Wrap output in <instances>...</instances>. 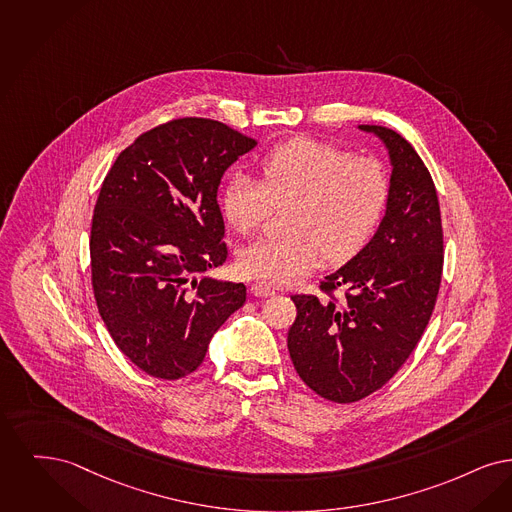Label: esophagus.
Segmentation results:
<instances>
[{"label": "esophagus", "mask_w": 512, "mask_h": 512, "mask_svg": "<svg viewBox=\"0 0 512 512\" xmlns=\"http://www.w3.org/2000/svg\"><path fill=\"white\" fill-rule=\"evenodd\" d=\"M250 292H252L254 296H273V294H275V289L267 287L264 283H254V285L250 287Z\"/></svg>", "instance_id": "1"}]
</instances>
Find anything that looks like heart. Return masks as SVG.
Returning a JSON list of instances; mask_svg holds the SVG:
<instances>
[{
	"label": "heart",
	"instance_id": "heart-1",
	"mask_svg": "<svg viewBox=\"0 0 512 512\" xmlns=\"http://www.w3.org/2000/svg\"><path fill=\"white\" fill-rule=\"evenodd\" d=\"M260 181L235 174L222 193L227 223L248 235L258 231L273 206L289 204V233L246 246L237 266L248 279L287 287L325 260L344 264L357 256L382 222L392 181L373 156L310 137L277 145L258 162Z\"/></svg>",
	"mask_w": 512,
	"mask_h": 512
}]
</instances>
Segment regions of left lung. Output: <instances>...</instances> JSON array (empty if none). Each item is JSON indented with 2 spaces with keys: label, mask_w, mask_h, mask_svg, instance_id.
Here are the masks:
<instances>
[{
  "label": "left lung",
  "mask_w": 512,
  "mask_h": 512,
  "mask_svg": "<svg viewBox=\"0 0 512 512\" xmlns=\"http://www.w3.org/2000/svg\"><path fill=\"white\" fill-rule=\"evenodd\" d=\"M361 130L386 143L394 164L386 216L369 245L319 283L323 298L290 296L292 365L334 403L363 400L400 371L434 312L444 269L440 202L421 156L390 128Z\"/></svg>",
  "instance_id": "8db88e82"
}]
</instances>
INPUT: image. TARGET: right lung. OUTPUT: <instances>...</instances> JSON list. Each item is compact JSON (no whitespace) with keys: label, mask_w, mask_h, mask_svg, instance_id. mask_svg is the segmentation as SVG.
Returning a JSON list of instances; mask_svg holds the SVG:
<instances>
[{"label":"right lung","mask_w":512,"mask_h":512,"mask_svg":"<svg viewBox=\"0 0 512 512\" xmlns=\"http://www.w3.org/2000/svg\"><path fill=\"white\" fill-rule=\"evenodd\" d=\"M258 141L210 118H176L114 160L93 210L97 310L114 344L162 380L191 375L246 300L243 283L193 279L227 260L218 187Z\"/></svg>","instance_id":"right-lung-1"}]
</instances>
